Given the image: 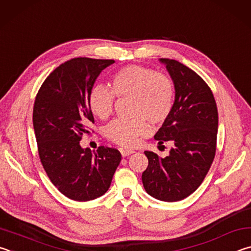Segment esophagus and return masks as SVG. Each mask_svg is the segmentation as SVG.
<instances>
[{"mask_svg":"<svg viewBox=\"0 0 251 251\" xmlns=\"http://www.w3.org/2000/svg\"><path fill=\"white\" fill-rule=\"evenodd\" d=\"M120 152L122 156H128L130 154H132V153H134L133 150H128V149H120Z\"/></svg>","mask_w":251,"mask_h":251,"instance_id":"1","label":"esophagus"}]
</instances>
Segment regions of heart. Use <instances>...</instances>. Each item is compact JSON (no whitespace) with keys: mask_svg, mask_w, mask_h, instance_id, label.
Here are the masks:
<instances>
[{"mask_svg":"<svg viewBox=\"0 0 251 251\" xmlns=\"http://www.w3.org/2000/svg\"><path fill=\"white\" fill-rule=\"evenodd\" d=\"M114 97L130 99L132 119H117L105 128L108 140L125 148H133L150 129L149 122L160 126L172 113L175 101V86L164 74L138 65L122 67L110 78V89L96 85L88 94L91 112L101 120L108 119L113 111Z\"/></svg>","mask_w":251,"mask_h":251,"instance_id":"heart-1","label":"heart"}]
</instances>
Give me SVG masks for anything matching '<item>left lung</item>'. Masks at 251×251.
Listing matches in <instances>:
<instances>
[{
	"label": "left lung",
	"mask_w": 251,
	"mask_h": 251,
	"mask_svg": "<svg viewBox=\"0 0 251 251\" xmlns=\"http://www.w3.org/2000/svg\"><path fill=\"white\" fill-rule=\"evenodd\" d=\"M160 60L173 79L175 101L154 139L173 148L164 159L144 152L149 165L142 183L154 199L177 201L194 193L208 173L216 153L218 112L213 92L200 75L177 60Z\"/></svg>",
	"instance_id": "8db88e82"
}]
</instances>
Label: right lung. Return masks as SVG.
<instances>
[{"mask_svg":"<svg viewBox=\"0 0 251 251\" xmlns=\"http://www.w3.org/2000/svg\"><path fill=\"white\" fill-rule=\"evenodd\" d=\"M113 63L88 57L65 61L45 79L35 98L33 126L39 159L50 182L73 201L102 196L120 164L117 149L99 147L92 153L79 143L95 123L88 94L99 74Z\"/></svg>","mask_w":251,"mask_h":251,"instance_id":"obj_1","label":"right lung"}]
</instances>
